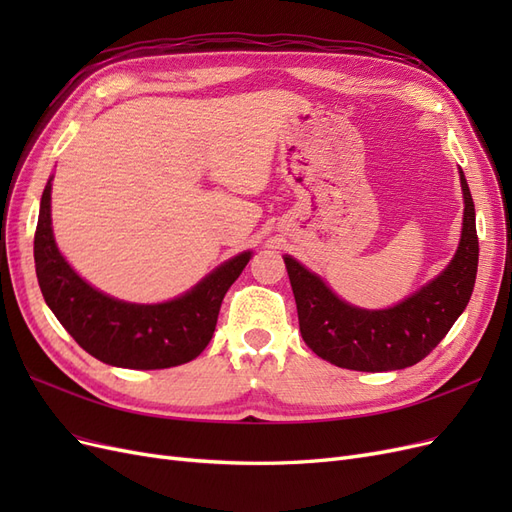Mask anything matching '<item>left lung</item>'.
Returning <instances> with one entry per match:
<instances>
[{
	"label": "left lung",
	"instance_id": "obj_1",
	"mask_svg": "<svg viewBox=\"0 0 512 512\" xmlns=\"http://www.w3.org/2000/svg\"><path fill=\"white\" fill-rule=\"evenodd\" d=\"M463 228L457 254L436 280L389 309L352 307L318 275L284 256L303 342L320 359L354 371H391L423 361L466 309L478 267V237L468 181L459 170Z\"/></svg>",
	"mask_w": 512,
	"mask_h": 512
}]
</instances>
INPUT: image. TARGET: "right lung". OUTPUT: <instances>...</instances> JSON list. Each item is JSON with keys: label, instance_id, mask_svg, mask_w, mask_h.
I'll return each instance as SVG.
<instances>
[{"label": "right lung", "instance_id": "obj_1", "mask_svg": "<svg viewBox=\"0 0 512 512\" xmlns=\"http://www.w3.org/2000/svg\"><path fill=\"white\" fill-rule=\"evenodd\" d=\"M243 252L209 273L183 297L136 305L91 288L59 254L51 228V179L40 200L34 237L36 275L46 305L85 352L128 369L183 365L211 342L224 294L250 262Z\"/></svg>", "mask_w": 512, "mask_h": 512}]
</instances>
